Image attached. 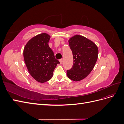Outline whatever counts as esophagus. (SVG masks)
<instances>
[{"mask_svg": "<svg viewBox=\"0 0 124 124\" xmlns=\"http://www.w3.org/2000/svg\"><path fill=\"white\" fill-rule=\"evenodd\" d=\"M59 62H60V63H61V64H62V62H63V59H59Z\"/></svg>", "mask_w": 124, "mask_h": 124, "instance_id": "esophagus-1", "label": "esophagus"}]
</instances>
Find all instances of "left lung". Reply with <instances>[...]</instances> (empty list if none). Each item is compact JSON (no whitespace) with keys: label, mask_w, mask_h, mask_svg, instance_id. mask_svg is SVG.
<instances>
[{"label":"left lung","mask_w":124,"mask_h":124,"mask_svg":"<svg viewBox=\"0 0 124 124\" xmlns=\"http://www.w3.org/2000/svg\"><path fill=\"white\" fill-rule=\"evenodd\" d=\"M72 52V68L67 71V76L74 81L84 79L94 68L98 55V48L92 41L77 35L69 40Z\"/></svg>","instance_id":"obj_1"}]
</instances>
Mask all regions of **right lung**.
<instances>
[{"label": "right lung", "mask_w": 124, "mask_h": 124, "mask_svg": "<svg viewBox=\"0 0 124 124\" xmlns=\"http://www.w3.org/2000/svg\"><path fill=\"white\" fill-rule=\"evenodd\" d=\"M50 37L47 33H40L29 40L24 48V59L28 72L40 83L49 81L60 63L48 46Z\"/></svg>", "instance_id": "obj_1"}]
</instances>
